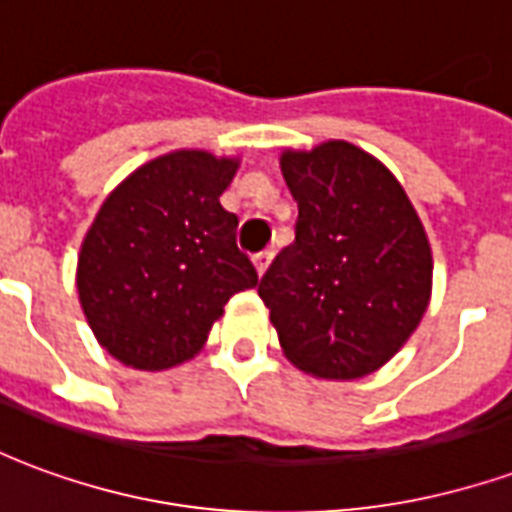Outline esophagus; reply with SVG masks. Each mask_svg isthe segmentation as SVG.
<instances>
[{
	"instance_id": "esophagus-1",
	"label": "esophagus",
	"mask_w": 512,
	"mask_h": 512,
	"mask_svg": "<svg viewBox=\"0 0 512 512\" xmlns=\"http://www.w3.org/2000/svg\"><path fill=\"white\" fill-rule=\"evenodd\" d=\"M271 257H274V252H257L255 255V268H257V274H260V277H263V274H266L268 271V266H271Z\"/></svg>"
}]
</instances>
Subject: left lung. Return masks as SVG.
I'll use <instances>...</instances> for the list:
<instances>
[{
    "label": "left lung",
    "instance_id": "left-lung-1",
    "mask_svg": "<svg viewBox=\"0 0 512 512\" xmlns=\"http://www.w3.org/2000/svg\"><path fill=\"white\" fill-rule=\"evenodd\" d=\"M279 164L299 202L296 241L257 288L279 345L315 378L370 376L428 310L425 227L395 175L351 142L285 150Z\"/></svg>",
    "mask_w": 512,
    "mask_h": 512
}]
</instances>
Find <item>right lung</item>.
Returning a JSON list of instances; mask_svg holds the SVG:
<instances>
[{
    "label": "right lung",
    "mask_w": 512,
    "mask_h": 512,
    "mask_svg": "<svg viewBox=\"0 0 512 512\" xmlns=\"http://www.w3.org/2000/svg\"><path fill=\"white\" fill-rule=\"evenodd\" d=\"M238 158L175 150L134 169L101 205L79 252L90 329L136 370H167L208 340L230 296L257 285L219 197Z\"/></svg>",
    "instance_id": "1"
}]
</instances>
